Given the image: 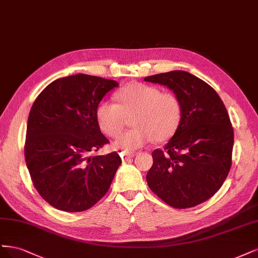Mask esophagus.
Instances as JSON below:
<instances>
[{"mask_svg":"<svg viewBox=\"0 0 258 258\" xmlns=\"http://www.w3.org/2000/svg\"><path fill=\"white\" fill-rule=\"evenodd\" d=\"M135 156V153H126V152H123L121 153V157L123 161H127V160H131L133 159V157Z\"/></svg>","mask_w":258,"mask_h":258,"instance_id":"esophagus-1","label":"esophagus"}]
</instances>
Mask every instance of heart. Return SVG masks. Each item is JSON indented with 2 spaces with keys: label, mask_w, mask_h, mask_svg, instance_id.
Instances as JSON below:
<instances>
[{
  "label": "heart",
  "mask_w": 258,
  "mask_h": 258,
  "mask_svg": "<svg viewBox=\"0 0 258 258\" xmlns=\"http://www.w3.org/2000/svg\"><path fill=\"white\" fill-rule=\"evenodd\" d=\"M118 104L102 101L96 107V120L108 136L117 137L131 117V131L113 143L115 149L125 152L144 147L154 138L163 141L177 130L181 119L179 98L170 92H162L151 85L132 82L117 93Z\"/></svg>",
  "instance_id": "obj_1"
}]
</instances>
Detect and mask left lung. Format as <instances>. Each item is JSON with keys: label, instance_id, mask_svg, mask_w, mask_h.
Masks as SVG:
<instances>
[{"label": "left lung", "instance_id": "left-lung-1", "mask_svg": "<svg viewBox=\"0 0 258 258\" xmlns=\"http://www.w3.org/2000/svg\"><path fill=\"white\" fill-rule=\"evenodd\" d=\"M145 80L169 88L181 104L176 133L164 149L152 152L148 185L173 208L195 207L218 192L231 167L234 128L226 107L212 87L187 72Z\"/></svg>", "mask_w": 258, "mask_h": 258}]
</instances>
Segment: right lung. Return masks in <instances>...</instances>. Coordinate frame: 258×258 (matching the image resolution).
<instances>
[{"mask_svg":"<svg viewBox=\"0 0 258 258\" xmlns=\"http://www.w3.org/2000/svg\"><path fill=\"white\" fill-rule=\"evenodd\" d=\"M117 81L77 74L52 81L36 97L28 119L24 157L33 185L57 210L81 212L110 187L122 161L117 152L90 154L109 143L96 107Z\"/></svg>","mask_w":258,"mask_h":258,"instance_id":"obj_1","label":"right lung"}]
</instances>
